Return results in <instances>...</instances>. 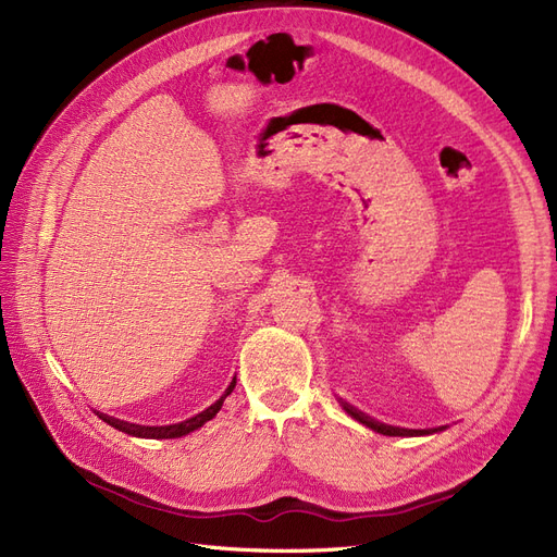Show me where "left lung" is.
Wrapping results in <instances>:
<instances>
[{
  "label": "left lung",
  "instance_id": "obj_1",
  "mask_svg": "<svg viewBox=\"0 0 557 557\" xmlns=\"http://www.w3.org/2000/svg\"><path fill=\"white\" fill-rule=\"evenodd\" d=\"M337 400H339V405H343V409L347 411V414H349L351 419H356L358 423H363L366 428L374 430V433H380V435H388V437H423V435L442 433V430L446 428V425H442V428H423V430H411V428H398V425H388V423H382V421H376V419H372V417L363 414L361 409L351 407V405H349V403H345L343 398H337Z\"/></svg>",
  "mask_w": 557,
  "mask_h": 557
}]
</instances>
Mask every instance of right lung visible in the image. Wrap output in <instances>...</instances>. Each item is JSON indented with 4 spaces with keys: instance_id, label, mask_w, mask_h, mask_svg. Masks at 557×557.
<instances>
[{
    "instance_id": "obj_1",
    "label": "right lung",
    "mask_w": 557,
    "mask_h": 557,
    "mask_svg": "<svg viewBox=\"0 0 557 557\" xmlns=\"http://www.w3.org/2000/svg\"><path fill=\"white\" fill-rule=\"evenodd\" d=\"M236 388V376L228 382L226 391L220 396V400H214L210 407H206L199 414H194L191 419H185L181 423H171V425H138V423H129V421H120L115 417L103 414V411H97L99 419L106 421L109 425H113L115 430H122V433H127L132 437H143V440H175V437H183L194 433V430H199L201 425H206L210 419L218 417V411L222 409L226 396H231V391Z\"/></svg>"
}]
</instances>
